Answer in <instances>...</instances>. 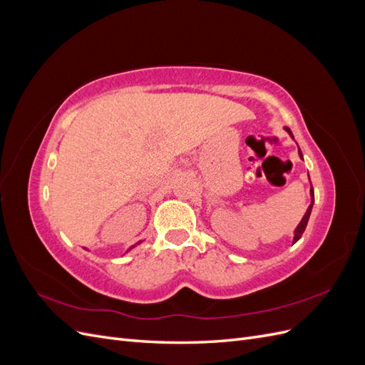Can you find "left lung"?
<instances>
[{"label": "left lung", "mask_w": 365, "mask_h": 365, "mask_svg": "<svg viewBox=\"0 0 365 365\" xmlns=\"http://www.w3.org/2000/svg\"><path fill=\"white\" fill-rule=\"evenodd\" d=\"M286 130H288V134L294 138V135H292V132H291V129L289 128H284ZM298 155H300V158L303 160V153H302V150H300V148H298ZM314 202H315V196H314V187H312V184H311V205L307 207V210H306V213H304V216H303V219L300 220V224L297 225V228H295V231H294V242L292 244H295V242L302 237V235L304 233V230H306V225H307V220H309V216H311V212H312V207H314Z\"/></svg>", "instance_id": "left-lung-1"}]
</instances>
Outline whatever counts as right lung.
<instances>
[{"mask_svg":"<svg viewBox=\"0 0 365 365\" xmlns=\"http://www.w3.org/2000/svg\"><path fill=\"white\" fill-rule=\"evenodd\" d=\"M140 242H141V240H140ZM140 242H138V244H140ZM138 244H135V245H138ZM135 245H132V247H130V248H129V250H128V251H130V250H132V248H134V247H135Z\"/></svg>","mask_w":365,"mask_h":365,"instance_id":"add662e5","label":"right lung"}]
</instances>
